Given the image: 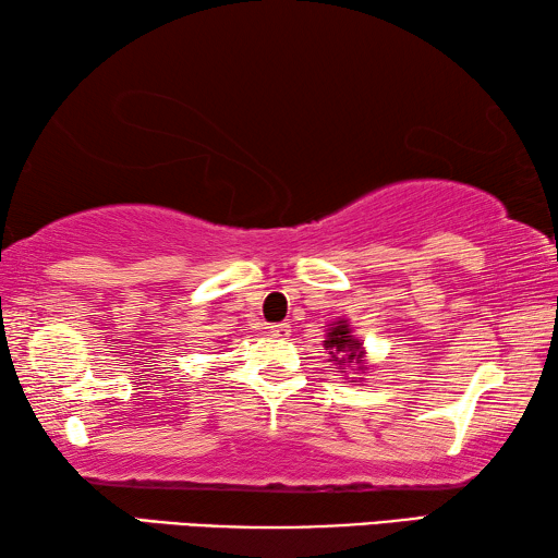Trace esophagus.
<instances>
[{
	"instance_id": "obj_1",
	"label": "esophagus",
	"mask_w": 558,
	"mask_h": 558,
	"mask_svg": "<svg viewBox=\"0 0 558 558\" xmlns=\"http://www.w3.org/2000/svg\"><path fill=\"white\" fill-rule=\"evenodd\" d=\"M269 333L274 338H287V336H291V326L289 324H274V326H269Z\"/></svg>"
}]
</instances>
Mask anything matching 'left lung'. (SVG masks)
Listing matches in <instances>:
<instances>
[{"label":"left lung","mask_w":558,"mask_h":558,"mask_svg":"<svg viewBox=\"0 0 558 558\" xmlns=\"http://www.w3.org/2000/svg\"><path fill=\"white\" fill-rule=\"evenodd\" d=\"M324 348L328 350L330 363L338 365L340 373H345V369H350L353 365L357 369H367L363 343L353 336V328L348 326L345 318H340L338 324H330Z\"/></svg>","instance_id":"1"}]
</instances>
